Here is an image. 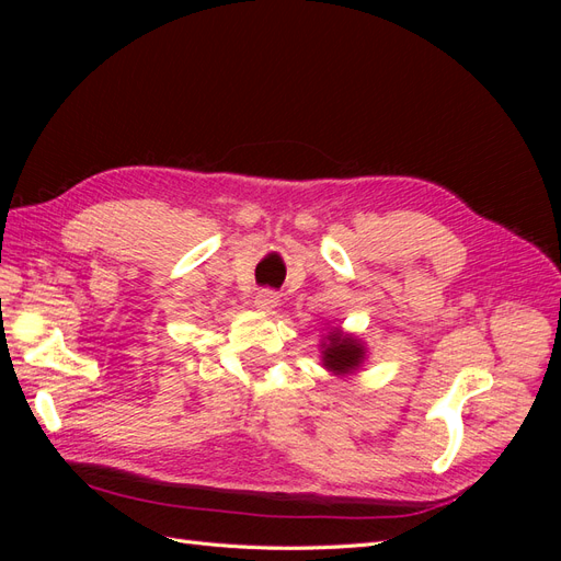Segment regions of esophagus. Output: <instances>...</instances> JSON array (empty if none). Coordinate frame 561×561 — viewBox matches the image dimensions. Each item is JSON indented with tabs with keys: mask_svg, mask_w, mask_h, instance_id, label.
<instances>
[{
	"mask_svg": "<svg viewBox=\"0 0 561 561\" xmlns=\"http://www.w3.org/2000/svg\"><path fill=\"white\" fill-rule=\"evenodd\" d=\"M278 304V295L274 290H260L254 295V307L262 309V311H271Z\"/></svg>",
	"mask_w": 561,
	"mask_h": 561,
	"instance_id": "obj_1",
	"label": "esophagus"
}]
</instances>
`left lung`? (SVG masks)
Here are the masks:
<instances>
[{
	"mask_svg": "<svg viewBox=\"0 0 561 561\" xmlns=\"http://www.w3.org/2000/svg\"><path fill=\"white\" fill-rule=\"evenodd\" d=\"M363 360V346L351 336H339L336 332L330 334V344L322 351V363L336 375H346L355 369Z\"/></svg>",
	"mask_w": 561,
	"mask_h": 561,
	"instance_id": "obj_1",
	"label": "left lung"
}]
</instances>
